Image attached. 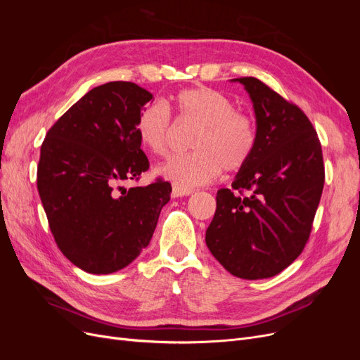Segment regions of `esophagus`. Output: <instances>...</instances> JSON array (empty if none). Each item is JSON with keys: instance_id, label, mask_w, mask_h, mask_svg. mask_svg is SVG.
<instances>
[{"instance_id": "obj_1", "label": "esophagus", "mask_w": 360, "mask_h": 360, "mask_svg": "<svg viewBox=\"0 0 360 360\" xmlns=\"http://www.w3.org/2000/svg\"><path fill=\"white\" fill-rule=\"evenodd\" d=\"M193 191L192 189H188V188H183V186H179V184H174L172 186V192L171 195L174 198H179V197H188V195H191Z\"/></svg>"}]
</instances>
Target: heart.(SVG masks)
I'll return each instance as SVG.
<instances>
[{"label":"heart","instance_id":"b5f03b06","mask_svg":"<svg viewBox=\"0 0 360 360\" xmlns=\"http://www.w3.org/2000/svg\"><path fill=\"white\" fill-rule=\"evenodd\" d=\"M169 106L183 123L195 124L193 151L169 159L159 168L163 177L180 186H198L219 177L221 171L237 172L252 159L258 144L254 114L238 110L233 99L210 86L177 91ZM135 130L141 146L156 156L169 151L172 120L168 108L153 102L141 110Z\"/></svg>","mask_w":360,"mask_h":360}]
</instances>
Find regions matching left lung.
<instances>
[{
  "instance_id": "1",
  "label": "left lung",
  "mask_w": 360,
  "mask_h": 360,
  "mask_svg": "<svg viewBox=\"0 0 360 360\" xmlns=\"http://www.w3.org/2000/svg\"><path fill=\"white\" fill-rule=\"evenodd\" d=\"M236 81L254 102L258 144L233 189L217 192L205 243L231 275L263 279L288 267L309 240L324 186L323 151L296 103L254 76Z\"/></svg>"
}]
</instances>
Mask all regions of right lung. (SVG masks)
Segmentation results:
<instances>
[{"mask_svg":"<svg viewBox=\"0 0 360 360\" xmlns=\"http://www.w3.org/2000/svg\"><path fill=\"white\" fill-rule=\"evenodd\" d=\"M151 97L134 82L96 86L41 144L37 191L51 233L64 257L86 274L108 275L132 263L169 201L171 184L159 177L148 186H118L150 168L135 124Z\"/></svg>","mask_w":360,"mask_h":360,"instance_id":"add662e5","label":"right lung"}]
</instances>
